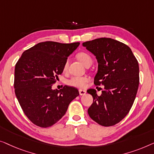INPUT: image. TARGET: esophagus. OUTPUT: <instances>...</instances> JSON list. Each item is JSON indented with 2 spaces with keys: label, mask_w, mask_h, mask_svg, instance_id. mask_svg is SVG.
Segmentation results:
<instances>
[{
  "label": "esophagus",
  "mask_w": 154,
  "mask_h": 154,
  "mask_svg": "<svg viewBox=\"0 0 154 154\" xmlns=\"http://www.w3.org/2000/svg\"><path fill=\"white\" fill-rule=\"evenodd\" d=\"M79 93L80 96H84V95H85L86 94V91H84V90L79 89Z\"/></svg>",
  "instance_id": "esophagus-1"
}]
</instances>
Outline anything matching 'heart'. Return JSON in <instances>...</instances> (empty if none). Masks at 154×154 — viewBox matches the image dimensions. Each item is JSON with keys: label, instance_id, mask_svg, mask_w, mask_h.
<instances>
[{"label": "heart", "instance_id": "heart-1", "mask_svg": "<svg viewBox=\"0 0 154 154\" xmlns=\"http://www.w3.org/2000/svg\"><path fill=\"white\" fill-rule=\"evenodd\" d=\"M76 57L82 64L84 66L88 63H92V58L91 57L89 54L87 53L84 52V51H81L77 54ZM68 61L66 60L63 65V70H66L68 68ZM88 82V77L86 76H82V77H73L69 79L68 81V84L70 86H75V87L77 88H84L85 87L86 84Z\"/></svg>", "mask_w": 154, "mask_h": 154}]
</instances>
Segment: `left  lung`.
I'll list each match as a JSON object with an SVG mask.
<instances>
[{
    "label": "left lung",
    "mask_w": 154,
    "mask_h": 154,
    "mask_svg": "<svg viewBox=\"0 0 154 154\" xmlns=\"http://www.w3.org/2000/svg\"><path fill=\"white\" fill-rule=\"evenodd\" d=\"M96 56L98 72L96 86H104L101 96L90 88L94 102L88 109L91 118L103 126H112L128 114L140 83L139 64L131 48L112 38H101L82 44Z\"/></svg>",
    "instance_id": "obj_1"
}]
</instances>
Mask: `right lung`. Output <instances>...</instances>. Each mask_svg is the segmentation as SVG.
Listing matches in <instances>:
<instances>
[{"instance_id":"1","label":"right lung","mask_w":154,"mask_h":154,"mask_svg":"<svg viewBox=\"0 0 154 154\" xmlns=\"http://www.w3.org/2000/svg\"><path fill=\"white\" fill-rule=\"evenodd\" d=\"M79 42H40L26 50L15 65L14 92L23 113L35 125L50 127L58 122L69 104L79 95L77 88L65 86L53 90L63 65Z\"/></svg>"}]
</instances>
